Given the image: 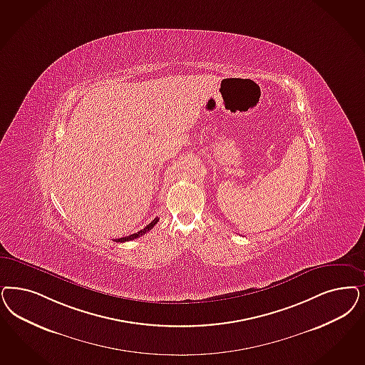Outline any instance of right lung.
I'll return each instance as SVG.
<instances>
[{
	"mask_svg": "<svg viewBox=\"0 0 365 365\" xmlns=\"http://www.w3.org/2000/svg\"><path fill=\"white\" fill-rule=\"evenodd\" d=\"M158 221H159V218L156 217L153 221H152L151 224H148L147 227H144V229H141L140 232L138 233H133V235H130V236H126V237H121V239H115L114 241L115 242H124V241H130V240L138 239L140 236H143V235H145L148 230H151L152 227H155L156 224H158Z\"/></svg>",
	"mask_w": 365,
	"mask_h": 365,
	"instance_id": "1",
	"label": "right lung"
}]
</instances>
